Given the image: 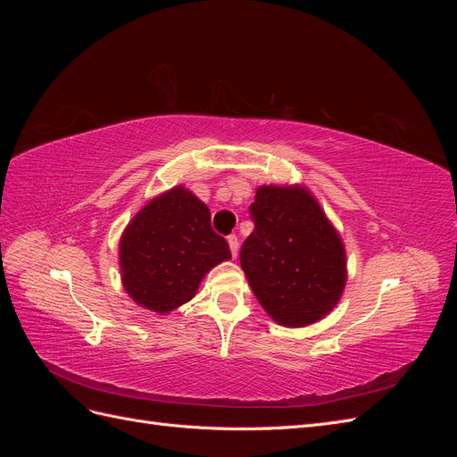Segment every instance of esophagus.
I'll use <instances>...</instances> for the list:
<instances>
[{"label":"esophagus","mask_w":457,"mask_h":457,"mask_svg":"<svg viewBox=\"0 0 457 457\" xmlns=\"http://www.w3.org/2000/svg\"><path fill=\"white\" fill-rule=\"evenodd\" d=\"M227 242H228V245H230V252H232V257H237L238 255V237H234V234H230V237L227 238Z\"/></svg>","instance_id":"obj_1"}]
</instances>
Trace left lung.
<instances>
[{
	"mask_svg": "<svg viewBox=\"0 0 457 457\" xmlns=\"http://www.w3.org/2000/svg\"><path fill=\"white\" fill-rule=\"evenodd\" d=\"M250 212L240 265L261 307L286 328L322 320L347 284V253L322 205L303 185H261Z\"/></svg>",
	"mask_w": 457,
	"mask_h": 457,
	"instance_id": "8db88e82",
	"label": "left lung"
}]
</instances>
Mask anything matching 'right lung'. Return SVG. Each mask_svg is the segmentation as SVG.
Returning a JSON list of instances; mask_svg holds the SVG:
<instances>
[{
	"label": "right lung",
	"instance_id": "right-lung-1",
	"mask_svg": "<svg viewBox=\"0 0 457 457\" xmlns=\"http://www.w3.org/2000/svg\"><path fill=\"white\" fill-rule=\"evenodd\" d=\"M118 247L123 289L158 314L185 305L204 276L232 257L212 228L210 207L183 185L150 198L123 228Z\"/></svg>",
	"mask_w": 457,
	"mask_h": 457
}]
</instances>
